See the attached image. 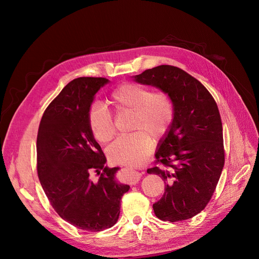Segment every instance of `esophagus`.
Returning a JSON list of instances; mask_svg holds the SVG:
<instances>
[{
	"mask_svg": "<svg viewBox=\"0 0 259 259\" xmlns=\"http://www.w3.org/2000/svg\"><path fill=\"white\" fill-rule=\"evenodd\" d=\"M128 170L130 171H128V174L126 175V180L130 184H136L138 180L140 179V177H142V173H140V171H138V170L132 169V168H130Z\"/></svg>",
	"mask_w": 259,
	"mask_h": 259,
	"instance_id": "obj_1",
	"label": "esophagus"
}]
</instances>
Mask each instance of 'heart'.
I'll list each match as a JSON object with an SVG mask.
<instances>
[{
    "label": "heart",
    "mask_w": 259,
    "mask_h": 259,
    "mask_svg": "<svg viewBox=\"0 0 259 259\" xmlns=\"http://www.w3.org/2000/svg\"><path fill=\"white\" fill-rule=\"evenodd\" d=\"M119 113L132 112L130 135L119 137L109 146L111 161L126 165H139L152 151V139L166 135L174 120V104L168 94L134 83H124L111 93L108 99ZM92 135L98 143L107 144L114 135V124L103 105L93 104L88 115Z\"/></svg>",
    "instance_id": "heart-1"
}]
</instances>
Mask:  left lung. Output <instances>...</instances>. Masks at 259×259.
Here are the masks:
<instances>
[{
    "label": "left lung",
    "mask_w": 259,
    "mask_h": 259,
    "mask_svg": "<svg viewBox=\"0 0 259 259\" xmlns=\"http://www.w3.org/2000/svg\"><path fill=\"white\" fill-rule=\"evenodd\" d=\"M133 77L168 94L174 104L173 123L155 152L162 166L147 169L165 184L154 214L170 223L192 218L209 202L225 164L218 107L204 85L177 67L162 65Z\"/></svg>",
    "instance_id": "1"
}]
</instances>
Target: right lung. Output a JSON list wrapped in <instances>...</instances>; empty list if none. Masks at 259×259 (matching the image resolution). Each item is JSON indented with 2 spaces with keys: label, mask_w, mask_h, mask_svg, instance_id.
<instances>
[{
  "label": "right lung",
  "mask_w": 259,
  "mask_h": 259,
  "mask_svg": "<svg viewBox=\"0 0 259 259\" xmlns=\"http://www.w3.org/2000/svg\"><path fill=\"white\" fill-rule=\"evenodd\" d=\"M105 77H77L68 83L42 116L38 127L37 175L57 214L86 231L111 228L120 216L128 185L115 178L120 167L105 166L106 156L92 135L88 115ZM93 171L101 176L94 182Z\"/></svg>",
  "instance_id": "obj_1"
}]
</instances>
